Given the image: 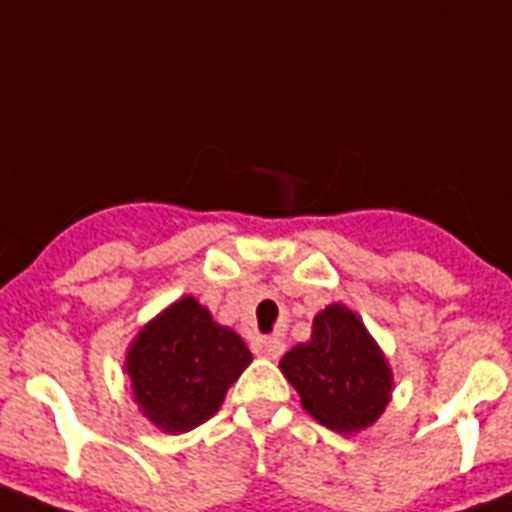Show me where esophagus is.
<instances>
[{
    "instance_id": "34e87169",
    "label": "esophagus",
    "mask_w": 512,
    "mask_h": 512,
    "mask_svg": "<svg viewBox=\"0 0 512 512\" xmlns=\"http://www.w3.org/2000/svg\"><path fill=\"white\" fill-rule=\"evenodd\" d=\"M284 348H287V342L281 340L279 335H259L253 340V353L261 355V358H281V355H284Z\"/></svg>"
}]
</instances>
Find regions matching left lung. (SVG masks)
<instances>
[{
	"instance_id": "left-lung-1",
	"label": "left lung",
	"mask_w": 512,
	"mask_h": 512,
	"mask_svg": "<svg viewBox=\"0 0 512 512\" xmlns=\"http://www.w3.org/2000/svg\"><path fill=\"white\" fill-rule=\"evenodd\" d=\"M302 409L337 434H358L381 419L393 370L358 314L340 302L314 314L312 335L279 360Z\"/></svg>"
}]
</instances>
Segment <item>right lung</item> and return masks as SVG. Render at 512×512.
Returning <instances> with one entry per match:
<instances>
[{
	"mask_svg": "<svg viewBox=\"0 0 512 512\" xmlns=\"http://www.w3.org/2000/svg\"><path fill=\"white\" fill-rule=\"evenodd\" d=\"M251 360L243 337L187 294L137 332L124 370L147 421L164 434H185L220 409Z\"/></svg>",
	"mask_w": 512,
	"mask_h": 512,
	"instance_id": "1",
	"label": "right lung"
}]
</instances>
